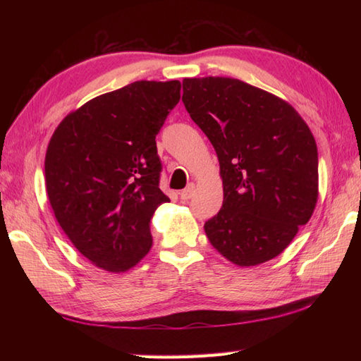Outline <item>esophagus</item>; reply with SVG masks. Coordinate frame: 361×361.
<instances>
[{
  "mask_svg": "<svg viewBox=\"0 0 361 361\" xmlns=\"http://www.w3.org/2000/svg\"><path fill=\"white\" fill-rule=\"evenodd\" d=\"M194 189H195L194 185H189L186 189H183L181 192H180V198H181V200H189V198L194 195Z\"/></svg>",
  "mask_w": 361,
  "mask_h": 361,
  "instance_id": "obj_1",
  "label": "esophagus"
}]
</instances>
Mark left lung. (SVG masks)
Returning <instances> with one entry per match:
<instances>
[{"instance_id": "obj_1", "label": "left lung", "mask_w": 361, "mask_h": 361, "mask_svg": "<svg viewBox=\"0 0 361 361\" xmlns=\"http://www.w3.org/2000/svg\"><path fill=\"white\" fill-rule=\"evenodd\" d=\"M183 104L216 149L224 204L204 224L221 256L240 267L286 250L318 200V149L298 111L231 78L183 80Z\"/></svg>"}]
</instances>
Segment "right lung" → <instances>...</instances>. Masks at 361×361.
I'll use <instances>...</instances> for the list:
<instances>
[{
  "mask_svg": "<svg viewBox=\"0 0 361 361\" xmlns=\"http://www.w3.org/2000/svg\"><path fill=\"white\" fill-rule=\"evenodd\" d=\"M178 80H140L91 99L54 132L46 192L68 239L96 267L119 273L152 248L159 189L155 137L180 101Z\"/></svg>",
  "mask_w": 361,
  "mask_h": 361,
  "instance_id": "1",
  "label": "right lung"
}]
</instances>
